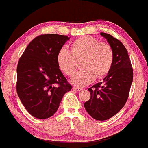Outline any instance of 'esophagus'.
<instances>
[{
  "mask_svg": "<svg viewBox=\"0 0 148 148\" xmlns=\"http://www.w3.org/2000/svg\"><path fill=\"white\" fill-rule=\"evenodd\" d=\"M73 90H76V91H81V90H82V88H78V87H74V88H73Z\"/></svg>",
  "mask_w": 148,
  "mask_h": 148,
  "instance_id": "obj_1",
  "label": "esophagus"
}]
</instances>
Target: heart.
Here are the masks:
<instances>
[{"instance_id": "1", "label": "heart", "mask_w": 148, "mask_h": 148, "mask_svg": "<svg viewBox=\"0 0 148 148\" xmlns=\"http://www.w3.org/2000/svg\"><path fill=\"white\" fill-rule=\"evenodd\" d=\"M69 51L65 47L59 49L56 57L58 66L64 74L72 76L78 67V60L83 58L84 69L72 78L74 85L84 86L97 77L102 79L108 75L112 67L114 51L108 42H99L95 37L86 36L76 39Z\"/></svg>"}]
</instances>
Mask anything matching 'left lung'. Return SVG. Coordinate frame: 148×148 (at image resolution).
I'll return each instance as SVG.
<instances>
[{"label": "left lung", "mask_w": 148, "mask_h": 148, "mask_svg": "<svg viewBox=\"0 0 148 148\" xmlns=\"http://www.w3.org/2000/svg\"><path fill=\"white\" fill-rule=\"evenodd\" d=\"M112 47V67L103 82L88 89L90 100L84 103L86 111L99 121L110 119L122 109L129 97L133 81V69L127 51L119 39L101 32Z\"/></svg>", "instance_id": "left-lung-1"}]
</instances>
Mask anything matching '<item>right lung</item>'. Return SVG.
<instances>
[{"label": "right lung", "instance_id": "1", "mask_svg": "<svg viewBox=\"0 0 148 148\" xmlns=\"http://www.w3.org/2000/svg\"><path fill=\"white\" fill-rule=\"evenodd\" d=\"M67 36L41 34L34 38L19 58L16 92L23 106L37 119L50 117L72 87L58 66V51Z\"/></svg>", "mask_w": 148, "mask_h": 148}]
</instances>
